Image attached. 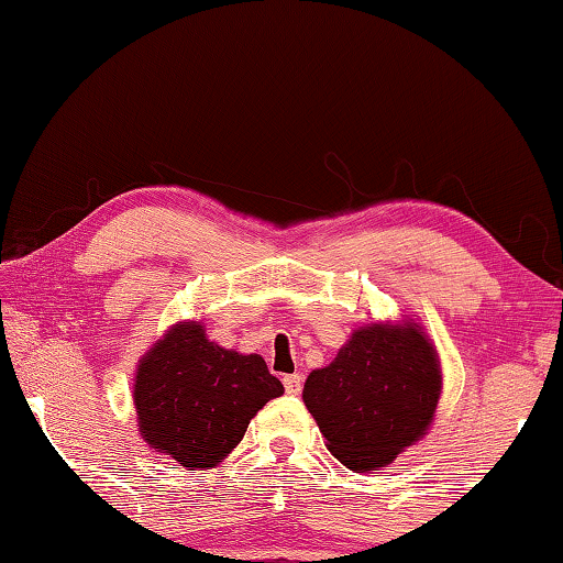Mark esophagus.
<instances>
[{
    "instance_id": "1",
    "label": "esophagus",
    "mask_w": 563,
    "mask_h": 563,
    "mask_svg": "<svg viewBox=\"0 0 563 563\" xmlns=\"http://www.w3.org/2000/svg\"><path fill=\"white\" fill-rule=\"evenodd\" d=\"M283 385H285V393H288V395H300L302 375H285Z\"/></svg>"
}]
</instances>
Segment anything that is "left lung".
<instances>
[{
    "instance_id": "left-lung-1",
    "label": "left lung",
    "mask_w": 563,
    "mask_h": 563,
    "mask_svg": "<svg viewBox=\"0 0 563 563\" xmlns=\"http://www.w3.org/2000/svg\"><path fill=\"white\" fill-rule=\"evenodd\" d=\"M440 393V360L417 325H373L352 332L328 367L312 369L302 399L328 450L347 470L369 472L427 432Z\"/></svg>"
}]
</instances>
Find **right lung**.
I'll use <instances>...</instances> for the list:
<instances>
[{
	"label": "right lung",
	"instance_id": "add662e5",
	"mask_svg": "<svg viewBox=\"0 0 563 563\" xmlns=\"http://www.w3.org/2000/svg\"><path fill=\"white\" fill-rule=\"evenodd\" d=\"M283 395L261 355L206 340L198 322L170 328L141 360L133 402L144 440L180 466H216L258 409Z\"/></svg>",
	"mask_w": 563,
	"mask_h": 563
}]
</instances>
